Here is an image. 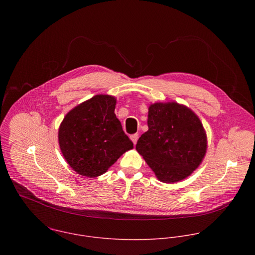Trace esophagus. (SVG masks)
Returning a JSON list of instances; mask_svg holds the SVG:
<instances>
[{
	"mask_svg": "<svg viewBox=\"0 0 255 255\" xmlns=\"http://www.w3.org/2000/svg\"><path fill=\"white\" fill-rule=\"evenodd\" d=\"M130 139H131V141L133 142V144L135 145L136 144V142H137V139H138V134H132V135H130Z\"/></svg>",
	"mask_w": 255,
	"mask_h": 255,
	"instance_id": "1",
	"label": "esophagus"
}]
</instances>
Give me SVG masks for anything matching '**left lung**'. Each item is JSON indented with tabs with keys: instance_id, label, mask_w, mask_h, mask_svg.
<instances>
[{
	"instance_id": "8db88e82",
	"label": "left lung",
	"mask_w": 255,
	"mask_h": 255,
	"mask_svg": "<svg viewBox=\"0 0 255 255\" xmlns=\"http://www.w3.org/2000/svg\"><path fill=\"white\" fill-rule=\"evenodd\" d=\"M147 125L135 149L160 182L182 181L202 163L207 135L192 110L177 102L154 103L148 108Z\"/></svg>"
}]
</instances>
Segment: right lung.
<instances>
[{"label":"right lung","instance_id":"add662e5","mask_svg":"<svg viewBox=\"0 0 255 255\" xmlns=\"http://www.w3.org/2000/svg\"><path fill=\"white\" fill-rule=\"evenodd\" d=\"M116 103L114 96L95 95L71 110L61 123L60 148L77 174L97 178L133 148L116 117Z\"/></svg>","mask_w":255,"mask_h":255}]
</instances>
